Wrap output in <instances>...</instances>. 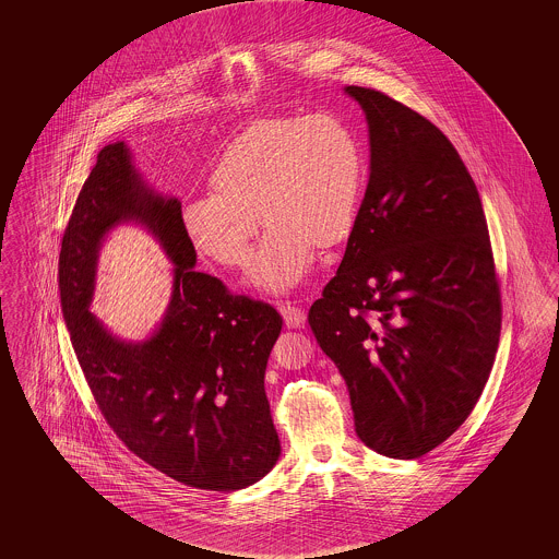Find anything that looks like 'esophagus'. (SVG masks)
<instances>
[{
	"instance_id": "1",
	"label": "esophagus",
	"mask_w": 559,
	"mask_h": 559,
	"mask_svg": "<svg viewBox=\"0 0 559 559\" xmlns=\"http://www.w3.org/2000/svg\"><path fill=\"white\" fill-rule=\"evenodd\" d=\"M278 311H281L283 320L287 323V328H301L304 325L305 311L301 307H297V305L290 304V301H285V304H278Z\"/></svg>"
}]
</instances>
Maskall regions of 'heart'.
Returning a JSON list of instances; mask_svg holds the SVG:
<instances>
[{
  "mask_svg": "<svg viewBox=\"0 0 559 559\" xmlns=\"http://www.w3.org/2000/svg\"><path fill=\"white\" fill-rule=\"evenodd\" d=\"M365 174L362 143L336 115L260 120L211 169V194L182 206V227L199 254L241 271L254 258L260 217L271 231L252 285L288 293L313 269L318 246L350 236Z\"/></svg>",
  "mask_w": 559,
  "mask_h": 559,
  "instance_id": "1",
  "label": "heart"
}]
</instances>
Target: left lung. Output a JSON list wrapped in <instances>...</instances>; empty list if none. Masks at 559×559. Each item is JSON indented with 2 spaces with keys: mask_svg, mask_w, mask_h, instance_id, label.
I'll use <instances>...</instances> for the list:
<instances>
[{
  "mask_svg": "<svg viewBox=\"0 0 559 559\" xmlns=\"http://www.w3.org/2000/svg\"><path fill=\"white\" fill-rule=\"evenodd\" d=\"M369 124V185L309 325L350 393L358 439L423 457L472 414L500 340L486 215L453 143L383 92L346 85Z\"/></svg>",
  "mask_w": 559,
  "mask_h": 559,
  "instance_id": "left-lung-1",
  "label": "left lung"
}]
</instances>
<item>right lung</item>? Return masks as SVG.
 I'll list each match as a JSON object with an SVG mask.
<instances>
[{"label": "right lung", "instance_id": "add662e5", "mask_svg": "<svg viewBox=\"0 0 559 559\" xmlns=\"http://www.w3.org/2000/svg\"><path fill=\"white\" fill-rule=\"evenodd\" d=\"M122 222L145 226L175 266L165 318L139 343L115 337L88 311L100 243ZM194 264L180 201L143 180L124 141L106 145L59 255L61 309L85 381L136 457L190 488L243 490L281 455L264 372L283 318Z\"/></svg>", "mask_w": 559, "mask_h": 559}]
</instances>
